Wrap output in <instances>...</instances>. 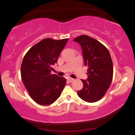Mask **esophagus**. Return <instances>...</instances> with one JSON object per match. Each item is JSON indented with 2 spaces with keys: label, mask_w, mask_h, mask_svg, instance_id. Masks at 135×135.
<instances>
[{
  "label": "esophagus",
  "mask_w": 135,
  "mask_h": 135,
  "mask_svg": "<svg viewBox=\"0 0 135 135\" xmlns=\"http://www.w3.org/2000/svg\"><path fill=\"white\" fill-rule=\"evenodd\" d=\"M68 81H69L70 82H73L74 81V79L71 78H68Z\"/></svg>",
  "instance_id": "obj_1"
}]
</instances>
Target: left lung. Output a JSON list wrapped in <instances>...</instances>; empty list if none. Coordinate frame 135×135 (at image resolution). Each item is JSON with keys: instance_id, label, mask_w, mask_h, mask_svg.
Wrapping results in <instances>:
<instances>
[{"instance_id": "left-lung-1", "label": "left lung", "mask_w": 135, "mask_h": 135, "mask_svg": "<svg viewBox=\"0 0 135 135\" xmlns=\"http://www.w3.org/2000/svg\"><path fill=\"white\" fill-rule=\"evenodd\" d=\"M81 46L85 65L88 66V78L81 79L84 87L77 91L84 101L93 103L104 96L111 84L113 65L110 52L104 45L87 35L74 39Z\"/></svg>"}]
</instances>
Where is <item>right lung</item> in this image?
Returning a JSON list of instances; mask_svg holds the SVG:
<instances>
[{
    "instance_id": "right-lung-1",
    "label": "right lung",
    "mask_w": 135,
    "mask_h": 135,
    "mask_svg": "<svg viewBox=\"0 0 135 135\" xmlns=\"http://www.w3.org/2000/svg\"><path fill=\"white\" fill-rule=\"evenodd\" d=\"M68 40L43 39L28 51L22 60V81L31 98L39 104H52L65 86V78L51 74V71Z\"/></svg>"
}]
</instances>
